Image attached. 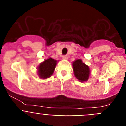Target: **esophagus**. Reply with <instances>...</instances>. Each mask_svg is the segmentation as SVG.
Segmentation results:
<instances>
[{
	"label": "esophagus",
	"instance_id": "obj_1",
	"mask_svg": "<svg viewBox=\"0 0 126 126\" xmlns=\"http://www.w3.org/2000/svg\"><path fill=\"white\" fill-rule=\"evenodd\" d=\"M62 59H63V60H67V59H68V57L67 56V55H64V56H62Z\"/></svg>",
	"mask_w": 126,
	"mask_h": 126
}]
</instances>
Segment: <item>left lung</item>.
Wrapping results in <instances>:
<instances>
[{
	"label": "left lung",
	"mask_w": 126,
	"mask_h": 126,
	"mask_svg": "<svg viewBox=\"0 0 126 126\" xmlns=\"http://www.w3.org/2000/svg\"><path fill=\"white\" fill-rule=\"evenodd\" d=\"M73 72L79 81L83 83L88 80L90 75V69L81 59H76L73 62Z\"/></svg>",
	"instance_id": "left-lung-1"
}]
</instances>
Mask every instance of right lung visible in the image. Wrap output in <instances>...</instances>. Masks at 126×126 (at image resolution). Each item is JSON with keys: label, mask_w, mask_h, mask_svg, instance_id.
<instances>
[{"label": "right lung", "mask_w": 126, "mask_h": 126, "mask_svg": "<svg viewBox=\"0 0 126 126\" xmlns=\"http://www.w3.org/2000/svg\"><path fill=\"white\" fill-rule=\"evenodd\" d=\"M57 61L49 57L41 62L37 67V73L41 79H47L53 74L57 64Z\"/></svg>", "instance_id": "obj_1"}]
</instances>
